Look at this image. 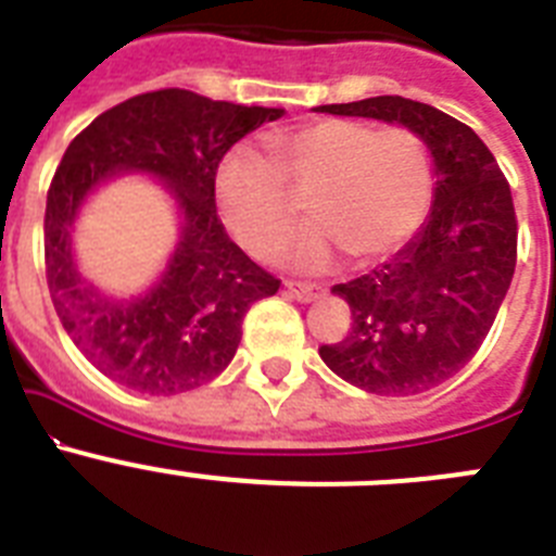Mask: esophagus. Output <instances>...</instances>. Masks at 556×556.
<instances>
[{
  "mask_svg": "<svg viewBox=\"0 0 556 556\" xmlns=\"http://www.w3.org/2000/svg\"><path fill=\"white\" fill-rule=\"evenodd\" d=\"M283 289H287L289 294H292L294 301H301V303H312L314 298H317V287H312V283H298V281H287L283 283Z\"/></svg>",
  "mask_w": 556,
  "mask_h": 556,
  "instance_id": "esophagus-1",
  "label": "esophagus"
}]
</instances>
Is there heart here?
<instances>
[{
    "label": "heart",
    "mask_w": 556,
    "mask_h": 556,
    "mask_svg": "<svg viewBox=\"0 0 556 556\" xmlns=\"http://www.w3.org/2000/svg\"><path fill=\"white\" fill-rule=\"evenodd\" d=\"M267 147L269 161L244 147L230 150L214 178L225 225L253 255L273 253L292 233L298 200H306L314 223L283 253L298 269L328 267L337 250L353 264L378 262L429 217L434 164L424 139L406 127L317 119L275 132Z\"/></svg>",
    "instance_id": "obj_1"
}]
</instances>
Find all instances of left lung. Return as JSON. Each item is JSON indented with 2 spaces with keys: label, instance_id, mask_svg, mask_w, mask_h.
Here are the masks:
<instances>
[{
  "label": "left lung",
  "instance_id": "left-lung-1",
  "mask_svg": "<svg viewBox=\"0 0 556 556\" xmlns=\"http://www.w3.org/2000/svg\"><path fill=\"white\" fill-rule=\"evenodd\" d=\"M417 132L434 164L426 223L390 262L331 289L353 326L320 356L372 395H417L468 365L513 283L518 223L509 184L488 144L448 113L404 97L320 105Z\"/></svg>",
  "mask_w": 556,
  "mask_h": 556
}]
</instances>
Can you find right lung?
<instances>
[{
  "mask_svg": "<svg viewBox=\"0 0 556 556\" xmlns=\"http://www.w3.org/2000/svg\"><path fill=\"white\" fill-rule=\"evenodd\" d=\"M281 116L283 108L161 88L100 113L66 147L47 194V283L63 328L102 376L147 395H178L230 365L248 308L278 292L281 281L230 242L217 217L214 178L236 141ZM122 174L159 179L181 223L165 273L132 299L94 288L71 250L81 205Z\"/></svg>",
  "mask_w": 556,
  "mask_h": 556,
  "instance_id": "obj_1",
  "label": "right lung"
}]
</instances>
